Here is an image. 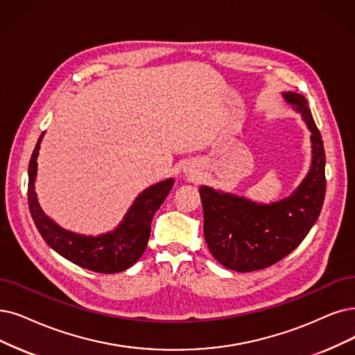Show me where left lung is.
I'll list each match as a JSON object with an SVG mask.
<instances>
[{
    "label": "left lung",
    "mask_w": 355,
    "mask_h": 355,
    "mask_svg": "<svg viewBox=\"0 0 355 355\" xmlns=\"http://www.w3.org/2000/svg\"><path fill=\"white\" fill-rule=\"evenodd\" d=\"M302 112L311 132L310 172L291 196L271 205L201 187L204 236L209 252L223 266L237 272L258 271L277 263L299 246L316 223L324 200V148L306 97L284 93Z\"/></svg>",
    "instance_id": "1"
}]
</instances>
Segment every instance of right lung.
Instances as JSON below:
<instances>
[{"mask_svg": "<svg viewBox=\"0 0 355 355\" xmlns=\"http://www.w3.org/2000/svg\"><path fill=\"white\" fill-rule=\"evenodd\" d=\"M42 137L44 134L39 137L29 162V185H27L29 209L40 236L61 257L94 272L115 274L132 266L143 257L150 239L153 217L172 189L173 179L163 180L139 193L115 232L97 237L71 233L49 220L36 200V159Z\"/></svg>", "mask_w": 355, "mask_h": 355, "instance_id": "right-lung-1", "label": "right lung"}]
</instances>
